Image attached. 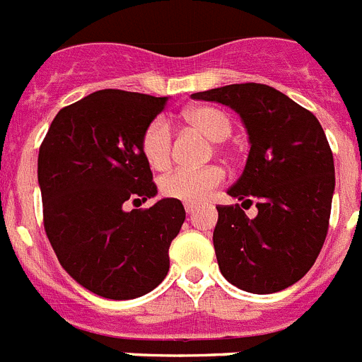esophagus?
Returning <instances> with one entry per match:
<instances>
[{
    "mask_svg": "<svg viewBox=\"0 0 362 362\" xmlns=\"http://www.w3.org/2000/svg\"><path fill=\"white\" fill-rule=\"evenodd\" d=\"M194 209H197V205H194V204H185V213H187V214L194 213Z\"/></svg>",
    "mask_w": 362,
    "mask_h": 362,
    "instance_id": "obj_1",
    "label": "esophagus"
}]
</instances>
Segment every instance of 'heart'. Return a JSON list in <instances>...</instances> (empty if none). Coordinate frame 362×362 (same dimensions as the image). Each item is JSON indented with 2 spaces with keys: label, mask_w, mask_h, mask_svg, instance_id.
<instances>
[{
  "label": "heart",
  "mask_w": 362,
  "mask_h": 362,
  "mask_svg": "<svg viewBox=\"0 0 362 362\" xmlns=\"http://www.w3.org/2000/svg\"><path fill=\"white\" fill-rule=\"evenodd\" d=\"M185 124L200 132L209 141L221 142L233 132L229 115L213 106H194L184 113ZM173 133L165 117L153 119L141 136V151L153 169L168 168L171 160ZM223 180V171L216 165L200 169H175L160 178V193L184 204H200Z\"/></svg>",
  "instance_id": "heart-1"
}]
</instances>
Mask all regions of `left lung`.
Returning <instances> with one entry per match:
<instances>
[{"instance_id": "left-lung-1", "label": "left lung", "mask_w": 362, "mask_h": 362, "mask_svg": "<svg viewBox=\"0 0 362 362\" xmlns=\"http://www.w3.org/2000/svg\"><path fill=\"white\" fill-rule=\"evenodd\" d=\"M191 97L229 106L249 135L245 169L227 193L256 199L259 214L250 221L238 204L216 207L213 243L221 274L252 294L294 285L321 252L335 187L319 120L267 84H229Z\"/></svg>"}]
</instances>
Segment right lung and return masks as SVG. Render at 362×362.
<instances>
[{
	"label": "right lung",
	"instance_id": "obj_1",
	"mask_svg": "<svg viewBox=\"0 0 362 362\" xmlns=\"http://www.w3.org/2000/svg\"><path fill=\"white\" fill-rule=\"evenodd\" d=\"M168 97L99 90L61 110L39 148L45 230L71 278L108 299H135L160 285L169 245L185 220L180 200L124 211L157 197L141 151L146 126Z\"/></svg>",
	"mask_w": 362,
	"mask_h": 362
}]
</instances>
